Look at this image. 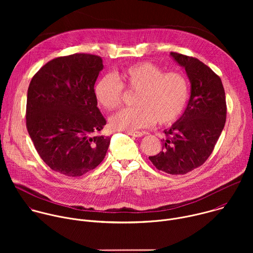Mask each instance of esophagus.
I'll return each mask as SVG.
<instances>
[{"label": "esophagus", "instance_id": "obj_1", "mask_svg": "<svg viewBox=\"0 0 253 253\" xmlns=\"http://www.w3.org/2000/svg\"><path fill=\"white\" fill-rule=\"evenodd\" d=\"M126 134H129V135L134 136V137H141L143 135L141 132H137V131H135V132H126Z\"/></svg>", "mask_w": 253, "mask_h": 253}]
</instances>
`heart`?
<instances>
[{"instance_id": "b5f03b06", "label": "heart", "mask_w": 253, "mask_h": 253, "mask_svg": "<svg viewBox=\"0 0 253 253\" xmlns=\"http://www.w3.org/2000/svg\"><path fill=\"white\" fill-rule=\"evenodd\" d=\"M124 90L137 94L135 107L126 108L110 118L115 130L133 132L156 123L169 125L185 110L189 85L180 72H166L152 62H141L123 69L114 77L102 76L95 84L94 95L106 110H114L123 101Z\"/></svg>"}]
</instances>
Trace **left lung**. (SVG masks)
Masks as SVG:
<instances>
[{"instance_id": "left-lung-1", "label": "left lung", "mask_w": 253, "mask_h": 253, "mask_svg": "<svg viewBox=\"0 0 253 253\" xmlns=\"http://www.w3.org/2000/svg\"><path fill=\"white\" fill-rule=\"evenodd\" d=\"M185 68L191 95L183 115L165 130L162 151L149 156L152 164L168 174H186L201 166L212 153L226 121L225 92L220 77L196 58L171 52Z\"/></svg>"}]
</instances>
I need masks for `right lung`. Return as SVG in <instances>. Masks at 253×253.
<instances>
[{"label":"right lung","mask_w":253,"mask_h":253,"mask_svg":"<svg viewBox=\"0 0 253 253\" xmlns=\"http://www.w3.org/2000/svg\"><path fill=\"white\" fill-rule=\"evenodd\" d=\"M102 69L100 56L77 53L49 61L30 82L27 130L42 160L66 176L96 168L110 145L94 95Z\"/></svg>","instance_id":"add662e5"}]
</instances>
